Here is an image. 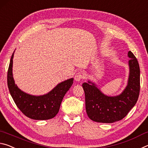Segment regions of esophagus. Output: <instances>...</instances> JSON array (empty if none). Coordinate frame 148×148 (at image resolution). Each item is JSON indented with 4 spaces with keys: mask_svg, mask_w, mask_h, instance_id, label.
<instances>
[{
    "mask_svg": "<svg viewBox=\"0 0 148 148\" xmlns=\"http://www.w3.org/2000/svg\"><path fill=\"white\" fill-rule=\"evenodd\" d=\"M83 77H84V75H83V73L78 72L75 75V80L76 81H80L83 79Z\"/></svg>",
    "mask_w": 148,
    "mask_h": 148,
    "instance_id": "obj_1",
    "label": "esophagus"
}]
</instances>
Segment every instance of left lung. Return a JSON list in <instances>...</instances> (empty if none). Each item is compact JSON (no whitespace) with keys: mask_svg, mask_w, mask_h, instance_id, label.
I'll list each match as a JSON object with an SVG mask.
<instances>
[{"mask_svg":"<svg viewBox=\"0 0 148 148\" xmlns=\"http://www.w3.org/2000/svg\"><path fill=\"white\" fill-rule=\"evenodd\" d=\"M128 56L130 58L128 84L119 95L106 96L90 81L82 85L85 94L86 113L94 121L111 123L121 120L136 103L140 89V67L131 51L128 52Z\"/></svg>","mask_w":148,"mask_h":148,"instance_id":"1","label":"left lung"}]
</instances>
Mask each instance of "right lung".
I'll use <instances>...</instances> for the list:
<instances>
[{"label": "right lung", "instance_id": "add662e5", "mask_svg": "<svg viewBox=\"0 0 148 148\" xmlns=\"http://www.w3.org/2000/svg\"><path fill=\"white\" fill-rule=\"evenodd\" d=\"M14 53L10 62L7 83L10 93L17 107L24 115L32 119L48 120L54 117L59 111L65 94L72 86L73 78L59 83L44 95L33 96L27 94L21 90L14 82L12 75Z\"/></svg>", "mask_w": 148, "mask_h": 148}]
</instances>
